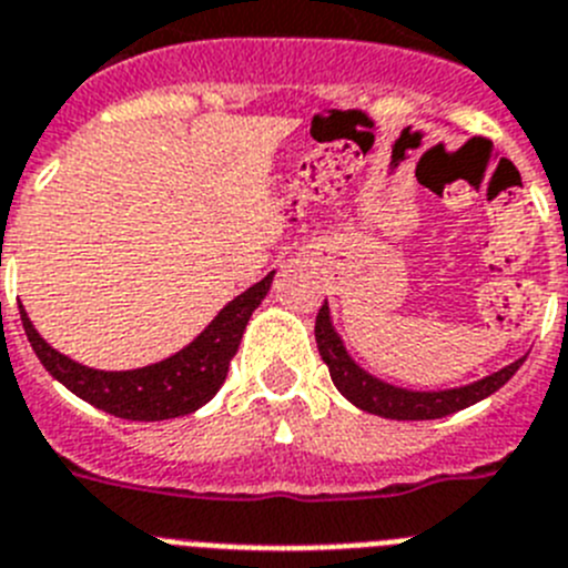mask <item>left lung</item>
<instances>
[{
  "label": "left lung",
  "mask_w": 568,
  "mask_h": 568,
  "mask_svg": "<svg viewBox=\"0 0 568 568\" xmlns=\"http://www.w3.org/2000/svg\"><path fill=\"white\" fill-rule=\"evenodd\" d=\"M316 347H320L322 362L328 365L331 379H334L336 390L356 405L359 410L373 413L382 418H396V422H424V418H444L449 413H458L464 407L481 402V398L493 396L498 387L507 385L513 379L518 367L524 365L526 356L509 362L507 367L489 373L484 379L469 382L462 387H444V390H410V387H398L390 382L379 379L367 373L354 356L347 354L345 342L336 334L334 320H331L328 300L316 314Z\"/></svg>",
  "instance_id": "obj_1"
}]
</instances>
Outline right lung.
<instances>
[{"mask_svg":"<svg viewBox=\"0 0 568 568\" xmlns=\"http://www.w3.org/2000/svg\"><path fill=\"white\" fill-rule=\"evenodd\" d=\"M272 280L274 272L234 296L232 303L217 311V316L206 328L178 354L166 356L155 365L135 367V371H99V367L81 365V362L59 354L33 328L22 305H19V314H22L24 334H28L44 371L70 393L110 416L130 418V422H163V418L189 416V413L201 410L209 398L221 390V385L226 382L229 362L237 354L254 308L272 291Z\"/></svg>","mask_w":568,"mask_h":568,"instance_id":"right-lung-1","label":"right lung"}]
</instances>
